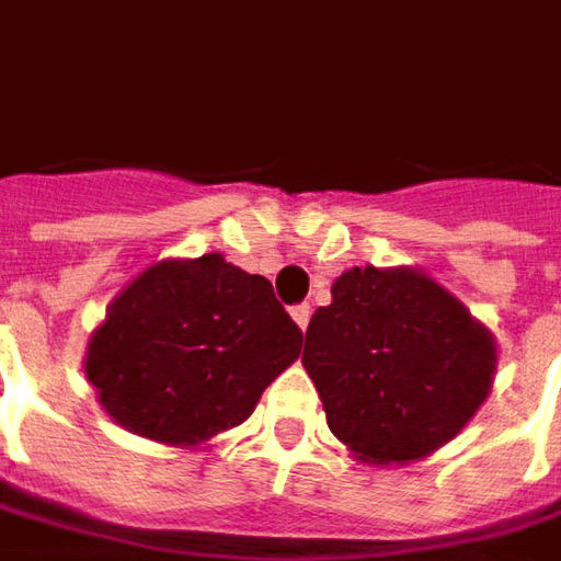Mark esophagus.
Here are the masks:
<instances>
[{"instance_id":"esophagus-1","label":"esophagus","mask_w":561,"mask_h":561,"mask_svg":"<svg viewBox=\"0 0 561 561\" xmlns=\"http://www.w3.org/2000/svg\"><path fill=\"white\" fill-rule=\"evenodd\" d=\"M291 320L301 327V332H307V323H310V305H298L291 307Z\"/></svg>"}]
</instances>
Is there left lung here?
<instances>
[{
  "label": "left lung",
  "mask_w": 561,
  "mask_h": 561,
  "mask_svg": "<svg viewBox=\"0 0 561 561\" xmlns=\"http://www.w3.org/2000/svg\"><path fill=\"white\" fill-rule=\"evenodd\" d=\"M496 339L411 266H352L305 332L329 430L364 465H408L455 439L486 402Z\"/></svg>",
  "instance_id": "1"
}]
</instances>
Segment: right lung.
<instances>
[{
	"label": "right lung",
	"instance_id": "obj_1",
	"mask_svg": "<svg viewBox=\"0 0 561 561\" xmlns=\"http://www.w3.org/2000/svg\"><path fill=\"white\" fill-rule=\"evenodd\" d=\"M301 342L263 276L222 254L159 260L112 298L84 374L115 424L197 449L254 414Z\"/></svg>",
	"mask_w": 561,
	"mask_h": 561
}]
</instances>
